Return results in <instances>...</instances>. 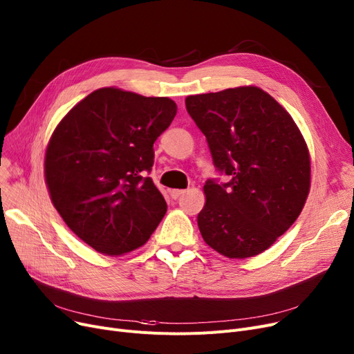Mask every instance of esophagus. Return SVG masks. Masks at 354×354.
I'll return each mask as SVG.
<instances>
[{
	"label": "esophagus",
	"instance_id": "1",
	"mask_svg": "<svg viewBox=\"0 0 354 354\" xmlns=\"http://www.w3.org/2000/svg\"><path fill=\"white\" fill-rule=\"evenodd\" d=\"M184 192H186V190H180V189H171V190L168 192V193H170V196H171L173 198H178L181 194H184Z\"/></svg>",
	"mask_w": 354,
	"mask_h": 354
}]
</instances>
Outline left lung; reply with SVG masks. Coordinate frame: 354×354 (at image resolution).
Masks as SVG:
<instances>
[{"mask_svg": "<svg viewBox=\"0 0 354 354\" xmlns=\"http://www.w3.org/2000/svg\"><path fill=\"white\" fill-rule=\"evenodd\" d=\"M213 162L230 177L207 180L197 216L205 242L230 259L262 254L297 221L310 193L307 142L292 116L258 86L186 97Z\"/></svg>", "mask_w": 354, "mask_h": 354, "instance_id": "1", "label": "left lung"}]
</instances>
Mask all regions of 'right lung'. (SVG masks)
<instances>
[{
	"label": "right lung",
	"mask_w": 354,
	"mask_h": 354,
	"mask_svg": "<svg viewBox=\"0 0 354 354\" xmlns=\"http://www.w3.org/2000/svg\"><path fill=\"white\" fill-rule=\"evenodd\" d=\"M177 105L100 88L57 124L46 148L44 178L69 229L99 254L121 257L142 246L167 212L151 177L154 142Z\"/></svg>",
	"instance_id": "add662e5"
}]
</instances>
